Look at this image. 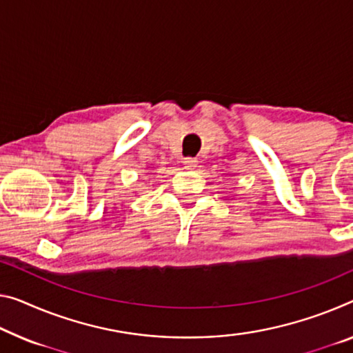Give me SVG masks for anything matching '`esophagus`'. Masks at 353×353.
<instances>
[{"label":"esophagus","mask_w":353,"mask_h":353,"mask_svg":"<svg viewBox=\"0 0 353 353\" xmlns=\"http://www.w3.org/2000/svg\"><path fill=\"white\" fill-rule=\"evenodd\" d=\"M197 159L195 158H184L183 159V164H184V167H186L188 170H194L195 167H197Z\"/></svg>","instance_id":"obj_1"}]
</instances>
